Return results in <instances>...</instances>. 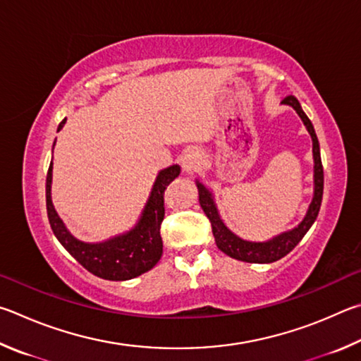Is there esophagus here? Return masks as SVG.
I'll list each match as a JSON object with an SVG mask.
<instances>
[{
	"instance_id": "obj_1",
	"label": "esophagus",
	"mask_w": 361,
	"mask_h": 361,
	"mask_svg": "<svg viewBox=\"0 0 361 361\" xmlns=\"http://www.w3.org/2000/svg\"><path fill=\"white\" fill-rule=\"evenodd\" d=\"M203 166V152L197 147H190L185 150L184 157H182V168L187 174H193Z\"/></svg>"
}]
</instances>
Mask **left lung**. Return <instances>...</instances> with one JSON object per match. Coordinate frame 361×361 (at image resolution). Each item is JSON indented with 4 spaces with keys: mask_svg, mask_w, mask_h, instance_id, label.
Returning a JSON list of instances; mask_svg holds the SVG:
<instances>
[{
    "mask_svg": "<svg viewBox=\"0 0 361 361\" xmlns=\"http://www.w3.org/2000/svg\"><path fill=\"white\" fill-rule=\"evenodd\" d=\"M282 104L293 107L296 114L300 116V118L302 120V123H305L306 130L312 139L314 197H312L311 204L307 207L305 219L301 220L298 226H295L292 230L283 231L281 235L268 239V241L257 243V241H247V239L239 238L224 224V220L219 214L212 192L201 184L200 180H197L200 204L203 207L207 219L211 220L212 233H214V238H216L217 247L228 257L236 258V260H241L245 263H273V262L281 260L282 257H286L288 252H292L296 247V244L305 238L309 228H311L312 224L315 222V219H317L319 211H320L322 195H324V166H322L320 145H319L317 135H315V130L311 123V120L307 118L305 111L301 109V104L298 99L295 97H287L286 99H282Z\"/></svg>",
    "mask_w": 361,
    "mask_h": 361,
    "instance_id": "1",
    "label": "left lung"
}]
</instances>
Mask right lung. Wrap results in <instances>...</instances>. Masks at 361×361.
Masks as SVG:
<instances>
[{
	"label": "right lung",
	"mask_w": 361,
	"mask_h": 361,
	"mask_svg": "<svg viewBox=\"0 0 361 361\" xmlns=\"http://www.w3.org/2000/svg\"><path fill=\"white\" fill-rule=\"evenodd\" d=\"M65 123L66 118L59 125V131ZM52 169L54 166L50 161L46 180L49 222L60 244L82 267L106 281H130L155 267L163 254L160 236V226L164 217L163 193L166 185L180 174L179 164H173L158 173L136 225L130 231L106 239L103 243L79 241L69 233L52 203Z\"/></svg>",
	"instance_id": "1"
}]
</instances>
